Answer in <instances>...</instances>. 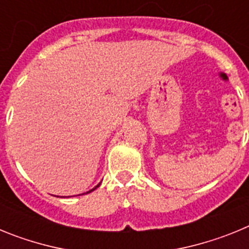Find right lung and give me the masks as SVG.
<instances>
[{
  "instance_id": "obj_1",
  "label": "right lung",
  "mask_w": 249,
  "mask_h": 249,
  "mask_svg": "<svg viewBox=\"0 0 249 249\" xmlns=\"http://www.w3.org/2000/svg\"><path fill=\"white\" fill-rule=\"evenodd\" d=\"M98 186H100V184H98ZM98 186H96V187H94L93 190H91V191H89V192H92V191H94V190H96V188H97V187H98ZM89 192H87V193H89Z\"/></svg>"
}]
</instances>
